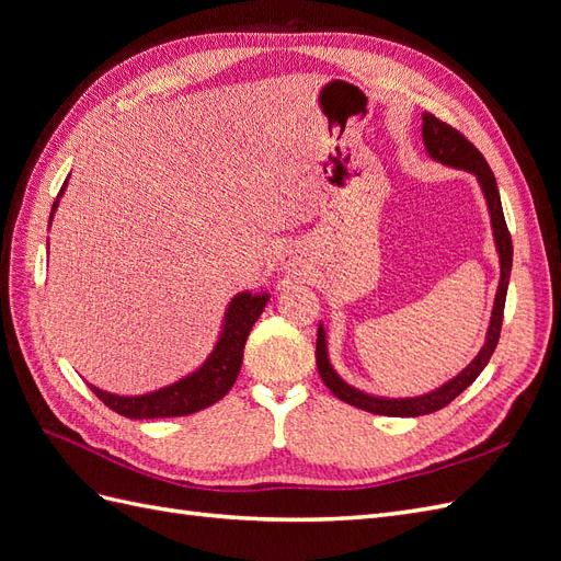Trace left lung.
Listing matches in <instances>:
<instances>
[{
  "instance_id": "left-lung-1",
  "label": "left lung",
  "mask_w": 561,
  "mask_h": 561,
  "mask_svg": "<svg viewBox=\"0 0 561 561\" xmlns=\"http://www.w3.org/2000/svg\"><path fill=\"white\" fill-rule=\"evenodd\" d=\"M423 142L428 147V154L437 161H443L447 165L463 168V171H470L478 175L486 203H489V213H491V225H494V236H496V248L501 254V283H499V293L494 301V313H491V325L486 332V344L482 346L480 355L474 358L461 375L445 383L443 388H437L435 393H428L423 398H410V400H386V398H371L367 393H360V390L351 388L342 379L336 377V371L332 369L328 360V346H325V332L318 328V339H316V365H318V375L332 393L344 400L358 410L371 412V414H383V416H421V414H431L443 410L454 398H458L463 390L480 377V371L486 367L489 358L494 355L499 336H501V325H503V309H505V295H507V280H511V268H513V239L511 231H507L505 217H503V206H501V196H499V186L496 178L491 173V168L486 159L482 157V151L474 147L461 130H456L454 126L439 122L435 114H423Z\"/></svg>"
}]
</instances>
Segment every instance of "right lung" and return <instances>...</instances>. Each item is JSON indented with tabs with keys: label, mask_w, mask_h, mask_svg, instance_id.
<instances>
[{
	"label": "right lung",
	"mask_w": 561,
	"mask_h": 561,
	"mask_svg": "<svg viewBox=\"0 0 561 561\" xmlns=\"http://www.w3.org/2000/svg\"><path fill=\"white\" fill-rule=\"evenodd\" d=\"M54 210H56V203H54ZM266 299H268L266 295H250V293L233 297L227 311L222 336H219V342L210 353L208 363L198 371H194L192 377H186L168 388H161L157 393L138 396V398L112 396L95 386H91V390L110 407L112 412L122 414L126 419L186 416V414L206 410V407L222 400L229 393L236 377H239L245 339L254 325V320L262 316Z\"/></svg>",
	"instance_id": "add662e5"
}]
</instances>
